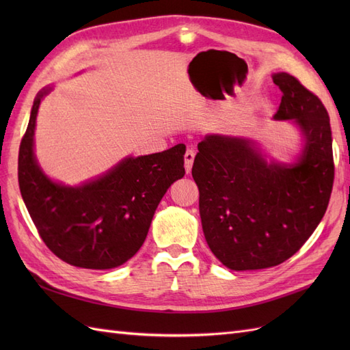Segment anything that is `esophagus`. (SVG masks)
<instances>
[{
	"label": "esophagus",
	"instance_id": "esophagus-1",
	"mask_svg": "<svg viewBox=\"0 0 350 350\" xmlns=\"http://www.w3.org/2000/svg\"><path fill=\"white\" fill-rule=\"evenodd\" d=\"M194 157H196V152H194L193 149H187L185 156H184V167H185L187 174H188L189 171H191L193 162H194Z\"/></svg>",
	"mask_w": 350,
	"mask_h": 350
}]
</instances>
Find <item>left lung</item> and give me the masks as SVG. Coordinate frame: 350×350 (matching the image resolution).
I'll list each match as a JSON object with an SVG mask.
<instances>
[{
	"label": "left lung",
	"instance_id": "1",
	"mask_svg": "<svg viewBox=\"0 0 350 350\" xmlns=\"http://www.w3.org/2000/svg\"><path fill=\"white\" fill-rule=\"evenodd\" d=\"M274 120H292L305 146L293 165L267 163L256 143L208 134L198 143L193 178L207 245L230 270H258L291 258L321 221L330 201L334 162L323 102L288 72Z\"/></svg>",
	"mask_w": 350,
	"mask_h": 350
}]
</instances>
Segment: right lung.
<instances>
[{
	"mask_svg": "<svg viewBox=\"0 0 350 350\" xmlns=\"http://www.w3.org/2000/svg\"><path fill=\"white\" fill-rule=\"evenodd\" d=\"M42 89L33 102L18 150V185L45 245L71 266L118 267L140 250L167 188L183 178L185 146L126 157L108 174L80 187L57 184L42 172L33 135Z\"/></svg>",
	"mask_w": 350,
	"mask_h": 350,
	"instance_id": "add662e5",
	"label": "right lung"
}]
</instances>
